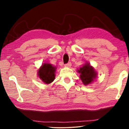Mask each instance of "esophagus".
<instances>
[{
	"label": "esophagus",
	"instance_id": "esophagus-1",
	"mask_svg": "<svg viewBox=\"0 0 129 129\" xmlns=\"http://www.w3.org/2000/svg\"><path fill=\"white\" fill-rule=\"evenodd\" d=\"M71 66H72V63L70 62H69L68 63H67V64L64 65L65 67H68V68H70Z\"/></svg>",
	"mask_w": 129,
	"mask_h": 129
}]
</instances>
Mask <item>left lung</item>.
I'll list each match as a JSON object with an SVG mask.
<instances>
[{
    "mask_svg": "<svg viewBox=\"0 0 129 129\" xmlns=\"http://www.w3.org/2000/svg\"><path fill=\"white\" fill-rule=\"evenodd\" d=\"M80 75V78L84 85H88L92 83L97 77V72L90 63H86L82 68L77 70Z\"/></svg>",
    "mask_w": 129,
    "mask_h": 129,
    "instance_id": "obj_1",
    "label": "left lung"
}]
</instances>
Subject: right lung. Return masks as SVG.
I'll return each mask as SVG.
<instances>
[{
	"mask_svg": "<svg viewBox=\"0 0 129 129\" xmlns=\"http://www.w3.org/2000/svg\"><path fill=\"white\" fill-rule=\"evenodd\" d=\"M56 67L50 63H45L38 70V76L45 84H50L55 79Z\"/></svg>",
	"mask_w": 129,
	"mask_h": 129,
	"instance_id": "right-lung-1",
	"label": "right lung"
}]
</instances>
